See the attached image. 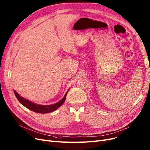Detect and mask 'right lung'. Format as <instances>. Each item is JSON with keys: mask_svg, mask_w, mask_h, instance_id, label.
<instances>
[{"mask_svg": "<svg viewBox=\"0 0 150 150\" xmlns=\"http://www.w3.org/2000/svg\"><path fill=\"white\" fill-rule=\"evenodd\" d=\"M69 91V89H68L67 92L66 93V94L64 95V97L60 101H59L58 102H57L55 104L50 105H41L34 103L32 102V101L21 97V96L18 93L15 91H14V93L16 96V98L24 106L27 108L28 109L31 110L34 112H38V113H49L50 112L55 111L56 110H57L58 108L59 107H60L63 104V103L64 102V101L66 100V97H67V95Z\"/></svg>", "mask_w": 150, "mask_h": 150, "instance_id": "right-lung-1", "label": "right lung"}]
</instances>
